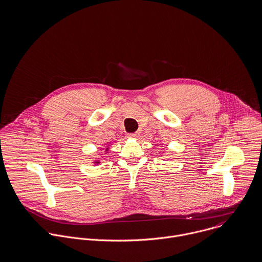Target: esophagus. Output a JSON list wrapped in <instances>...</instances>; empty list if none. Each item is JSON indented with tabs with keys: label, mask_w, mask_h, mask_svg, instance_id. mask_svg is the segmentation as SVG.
Returning a JSON list of instances; mask_svg holds the SVG:
<instances>
[{
	"label": "esophagus",
	"mask_w": 262,
	"mask_h": 262,
	"mask_svg": "<svg viewBox=\"0 0 262 262\" xmlns=\"http://www.w3.org/2000/svg\"><path fill=\"white\" fill-rule=\"evenodd\" d=\"M139 134L137 133V132H135V133H129L128 134V137H130V138H135V137H137Z\"/></svg>",
	"instance_id": "34e87169"
}]
</instances>
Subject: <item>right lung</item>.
<instances>
[{
    "instance_id": "obj_1",
    "label": "right lung",
    "mask_w": 262,
    "mask_h": 262,
    "mask_svg": "<svg viewBox=\"0 0 262 262\" xmlns=\"http://www.w3.org/2000/svg\"><path fill=\"white\" fill-rule=\"evenodd\" d=\"M107 150H108V148H106V151H107ZM95 163H99V161H96Z\"/></svg>"
}]
</instances>
